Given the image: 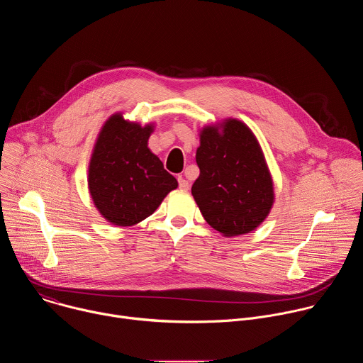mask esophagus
Returning <instances> with one entry per match:
<instances>
[{"mask_svg": "<svg viewBox=\"0 0 363 363\" xmlns=\"http://www.w3.org/2000/svg\"><path fill=\"white\" fill-rule=\"evenodd\" d=\"M178 184H179V188H181L182 191H186V189L189 188V182H188L182 175L178 177Z\"/></svg>", "mask_w": 363, "mask_h": 363, "instance_id": "esophagus-1", "label": "esophagus"}]
</instances>
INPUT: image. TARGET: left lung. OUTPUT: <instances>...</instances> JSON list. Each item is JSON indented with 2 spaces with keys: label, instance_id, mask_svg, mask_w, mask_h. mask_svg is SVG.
Masks as SVG:
<instances>
[{
  "label": "left lung",
  "instance_id": "left-lung-1",
  "mask_svg": "<svg viewBox=\"0 0 363 363\" xmlns=\"http://www.w3.org/2000/svg\"><path fill=\"white\" fill-rule=\"evenodd\" d=\"M199 177L192 185L198 208L224 237L248 234L270 214L274 184L260 142L241 121L227 118L199 130Z\"/></svg>",
  "mask_w": 363,
  "mask_h": 363
}]
</instances>
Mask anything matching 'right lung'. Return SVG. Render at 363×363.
Here are the masks:
<instances>
[{"mask_svg":"<svg viewBox=\"0 0 363 363\" xmlns=\"http://www.w3.org/2000/svg\"><path fill=\"white\" fill-rule=\"evenodd\" d=\"M155 125L142 126L113 113L94 142L87 186L99 214L118 227H132L157 211L164 198L178 188L147 140Z\"/></svg>","mask_w":363,"mask_h":363,"instance_id":"right-lung-1","label":"right lung"}]
</instances>
